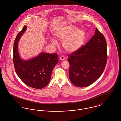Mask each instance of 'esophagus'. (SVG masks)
<instances>
[{
	"mask_svg": "<svg viewBox=\"0 0 121 121\" xmlns=\"http://www.w3.org/2000/svg\"><path fill=\"white\" fill-rule=\"evenodd\" d=\"M65 59V57H64L63 55H61V56H60V60H64Z\"/></svg>",
	"mask_w": 121,
	"mask_h": 121,
	"instance_id": "obj_1",
	"label": "esophagus"
}]
</instances>
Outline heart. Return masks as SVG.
Masks as SVG:
<instances>
[{
  "label": "heart",
  "instance_id": "1",
  "mask_svg": "<svg viewBox=\"0 0 121 121\" xmlns=\"http://www.w3.org/2000/svg\"><path fill=\"white\" fill-rule=\"evenodd\" d=\"M55 35L60 40H63L62 46L67 52H72L78 50L82 45L85 38L84 32L80 29H76L73 26H69L61 28L55 32ZM52 43L58 45L55 39H52Z\"/></svg>",
  "mask_w": 121,
  "mask_h": 121
}]
</instances>
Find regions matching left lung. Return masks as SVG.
<instances>
[{
  "label": "left lung",
  "instance_id": "8db88e82",
  "mask_svg": "<svg viewBox=\"0 0 121 121\" xmlns=\"http://www.w3.org/2000/svg\"><path fill=\"white\" fill-rule=\"evenodd\" d=\"M71 82L78 87L88 86L102 74L107 61V43L96 28L95 35L78 50L68 55Z\"/></svg>",
  "mask_w": 121,
  "mask_h": 121
}]
</instances>
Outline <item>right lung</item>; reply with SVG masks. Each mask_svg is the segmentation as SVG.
<instances>
[{
    "mask_svg": "<svg viewBox=\"0 0 121 121\" xmlns=\"http://www.w3.org/2000/svg\"><path fill=\"white\" fill-rule=\"evenodd\" d=\"M26 27V26H24L17 35L14 42V66L17 76L24 83L31 87L40 89L45 87L49 82L52 70L58 61V54L42 52L31 60H21L18 53L17 41Z\"/></svg>",
    "mask_w": 121,
    "mask_h": 121,
    "instance_id": "obj_1",
    "label": "right lung"
}]
</instances>
